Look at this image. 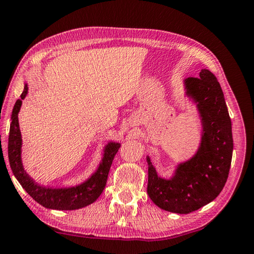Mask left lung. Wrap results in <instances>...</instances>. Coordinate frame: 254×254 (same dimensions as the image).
Here are the masks:
<instances>
[{
  "label": "left lung",
  "instance_id": "8db88e82",
  "mask_svg": "<svg viewBox=\"0 0 254 254\" xmlns=\"http://www.w3.org/2000/svg\"><path fill=\"white\" fill-rule=\"evenodd\" d=\"M184 86L201 117L202 137L196 154L179 164L170 180L157 175L147 156L150 199L162 210L179 214H189L217 197L228 180L233 152L232 124L215 75L202 69L198 78H186Z\"/></svg>",
  "mask_w": 254,
  "mask_h": 254
}]
</instances>
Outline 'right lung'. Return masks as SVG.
<instances>
[{"instance_id": "add662e5", "label": "right lung", "mask_w": 254, "mask_h": 254, "mask_svg": "<svg viewBox=\"0 0 254 254\" xmlns=\"http://www.w3.org/2000/svg\"><path fill=\"white\" fill-rule=\"evenodd\" d=\"M26 93H28V84L24 86V90L21 95V99H17L14 108L11 116V125H10V135H8V162H10L11 170L13 174L19 181L26 193L32 197L35 202L41 204L42 206L52 210H61V211H71L78 210L89 205L96 201L100 196L104 190L107 179H108V173L110 170L111 164H113L115 155L117 154L120 147L119 143L109 141L105 146L104 157L101 159L99 167L97 171L89 177L83 183L79 184L72 188H62V189H53L46 188V186L39 185L38 183L31 179L26 174L23 168L21 159L22 152V138L21 131L19 127V111L22 105V100L24 99Z\"/></svg>"}]
</instances>
